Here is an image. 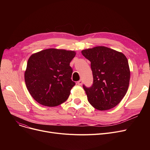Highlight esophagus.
<instances>
[{
	"instance_id": "34e87169",
	"label": "esophagus",
	"mask_w": 150,
	"mask_h": 150,
	"mask_svg": "<svg viewBox=\"0 0 150 150\" xmlns=\"http://www.w3.org/2000/svg\"><path fill=\"white\" fill-rule=\"evenodd\" d=\"M77 84H78V85H82V84H83V81H82L81 80H79V81H78L77 82Z\"/></svg>"
}]
</instances>
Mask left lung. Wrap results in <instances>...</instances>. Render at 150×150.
<instances>
[{
  "instance_id": "1",
  "label": "left lung",
  "mask_w": 150,
  "mask_h": 150,
  "mask_svg": "<svg viewBox=\"0 0 150 150\" xmlns=\"http://www.w3.org/2000/svg\"><path fill=\"white\" fill-rule=\"evenodd\" d=\"M91 62L93 84L83 88L88 101L96 109L105 111L114 108L127 92L130 70L125 55L104 46L81 51Z\"/></svg>"
}]
</instances>
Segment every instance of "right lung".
Instances as JSON below:
<instances>
[{
  "label": "right lung",
  "mask_w": 150,
  "mask_h": 150,
  "mask_svg": "<svg viewBox=\"0 0 150 150\" xmlns=\"http://www.w3.org/2000/svg\"><path fill=\"white\" fill-rule=\"evenodd\" d=\"M75 52L48 49L31 55L24 77L32 97L44 106H57L66 101L75 85L70 62Z\"/></svg>",
  "instance_id": "1"
}]
</instances>
